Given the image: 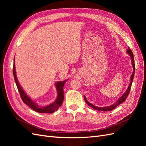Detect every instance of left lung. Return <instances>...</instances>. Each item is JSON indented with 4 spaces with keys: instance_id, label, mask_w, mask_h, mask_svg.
Here are the masks:
<instances>
[{
    "instance_id": "1",
    "label": "left lung",
    "mask_w": 146,
    "mask_h": 146,
    "mask_svg": "<svg viewBox=\"0 0 146 146\" xmlns=\"http://www.w3.org/2000/svg\"><path fill=\"white\" fill-rule=\"evenodd\" d=\"M127 52L128 54H129V55L131 57V63H132V66H133V72L131 74V76L130 77V83L129 85V87H128L127 90H126V91L124 92V94H123L121 98H119V99L115 103L113 104V105H110V106H108V107H96L94 105H92V104H91L90 102H88L86 98V97L84 96V99H85L86 103L90 106V107L92 108L94 110H99V111H111V110H113V109L115 108L117 106H118L119 105H120L121 104H122V102H123L125 100V99H127L128 95L129 94V92L131 89V86L132 85V82H133V77L135 76V61H134V56H133V52L131 50L130 48L129 47L128 48V49L127 50Z\"/></svg>"
}]
</instances>
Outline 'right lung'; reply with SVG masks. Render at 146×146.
<instances>
[{
  "label": "right lung",
  "instance_id": "1",
  "mask_svg": "<svg viewBox=\"0 0 146 146\" xmlns=\"http://www.w3.org/2000/svg\"><path fill=\"white\" fill-rule=\"evenodd\" d=\"M13 76H14V78H15V81L16 82L17 89H18V91L19 92V94L22 100H23L24 104L28 105L30 108L33 110L34 111L40 113H52L56 111V110H58V108L61 105V104H62L64 100L63 86L64 85L66 82L68 80L63 81V82H57L55 83V86H56L57 92H58V94H57V98L56 100L54 102L50 104V105L45 106V107H41V106H39L35 102H34L29 98V97L27 96V94H26L24 92V91L23 90V88H22L21 85H19L16 77L15 63L13 64Z\"/></svg>",
  "mask_w": 146,
  "mask_h": 146
}]
</instances>
